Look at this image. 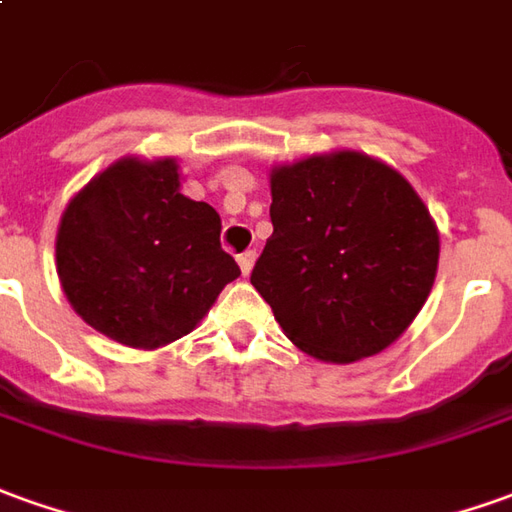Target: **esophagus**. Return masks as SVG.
<instances>
[{"label":"esophagus","instance_id":"esophagus-1","mask_svg":"<svg viewBox=\"0 0 512 512\" xmlns=\"http://www.w3.org/2000/svg\"><path fill=\"white\" fill-rule=\"evenodd\" d=\"M239 270H242V276H250V270H253V264H256V250H245V253H239Z\"/></svg>","mask_w":512,"mask_h":512}]
</instances>
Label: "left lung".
I'll return each instance as SVG.
<instances>
[{"instance_id":"left-lung-1","label":"left lung","mask_w":512,"mask_h":512,"mask_svg":"<svg viewBox=\"0 0 512 512\" xmlns=\"http://www.w3.org/2000/svg\"><path fill=\"white\" fill-rule=\"evenodd\" d=\"M267 239L250 284L309 357L357 362L407 331L432 292L440 236L407 178L354 150L270 175Z\"/></svg>"}]
</instances>
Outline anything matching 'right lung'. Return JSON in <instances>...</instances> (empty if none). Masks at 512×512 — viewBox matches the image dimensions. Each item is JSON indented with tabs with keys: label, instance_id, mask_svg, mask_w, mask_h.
<instances>
[{
	"label": "right lung",
	"instance_id": "obj_1",
	"mask_svg": "<svg viewBox=\"0 0 512 512\" xmlns=\"http://www.w3.org/2000/svg\"><path fill=\"white\" fill-rule=\"evenodd\" d=\"M220 214L181 195L172 158H119L66 206L58 278L91 329L158 348L195 329L239 264L220 248Z\"/></svg>",
	"mask_w": 512,
	"mask_h": 512
}]
</instances>
